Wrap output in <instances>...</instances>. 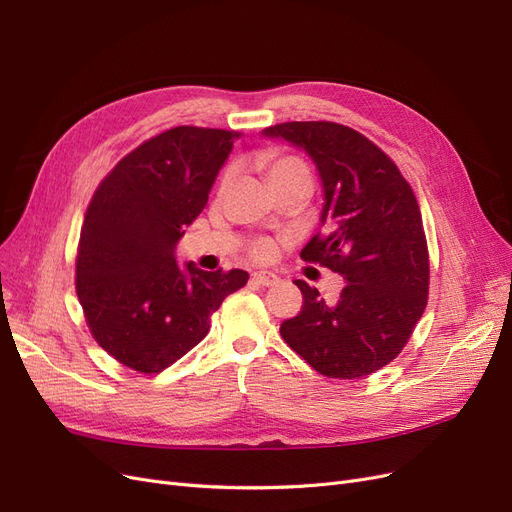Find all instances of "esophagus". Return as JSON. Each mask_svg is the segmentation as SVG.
<instances>
[{
    "mask_svg": "<svg viewBox=\"0 0 512 512\" xmlns=\"http://www.w3.org/2000/svg\"><path fill=\"white\" fill-rule=\"evenodd\" d=\"M253 282L261 284V286H276L280 282V278L272 272H255L253 274Z\"/></svg>",
    "mask_w": 512,
    "mask_h": 512,
    "instance_id": "1",
    "label": "esophagus"
}]
</instances>
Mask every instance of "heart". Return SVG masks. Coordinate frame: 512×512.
<instances>
[{
  "mask_svg": "<svg viewBox=\"0 0 512 512\" xmlns=\"http://www.w3.org/2000/svg\"><path fill=\"white\" fill-rule=\"evenodd\" d=\"M303 173H307V169L303 167L301 161H297L293 157H280V159L270 163V167H268V180H270V184H276V182L284 180V177L303 175ZM253 253L259 259L270 257L272 255V244L270 242H259Z\"/></svg>",
  "mask_w": 512,
  "mask_h": 512,
  "instance_id": "obj_1",
  "label": "heart"
}]
</instances>
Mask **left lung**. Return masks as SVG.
I'll return each mask as SVG.
<instances>
[{"label":"left lung","instance_id":"1","mask_svg":"<svg viewBox=\"0 0 512 512\" xmlns=\"http://www.w3.org/2000/svg\"><path fill=\"white\" fill-rule=\"evenodd\" d=\"M261 136L288 142L316 165L322 232L301 257L347 282L326 303L297 280L303 307L280 335L320 374L362 379L397 358L427 307L429 255L414 192L387 154L351 127L293 121Z\"/></svg>","mask_w":512,"mask_h":512}]
</instances>
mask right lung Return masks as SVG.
<instances>
[{"label": "right lung", "instance_id": "obj_1", "mask_svg": "<svg viewBox=\"0 0 512 512\" xmlns=\"http://www.w3.org/2000/svg\"><path fill=\"white\" fill-rule=\"evenodd\" d=\"M238 133L173 127L138 146L98 186L81 228L77 297L98 345L161 372L201 343L211 314L249 280L205 272L175 249L207 205Z\"/></svg>", "mask_w": 512, "mask_h": 512}]
</instances>
